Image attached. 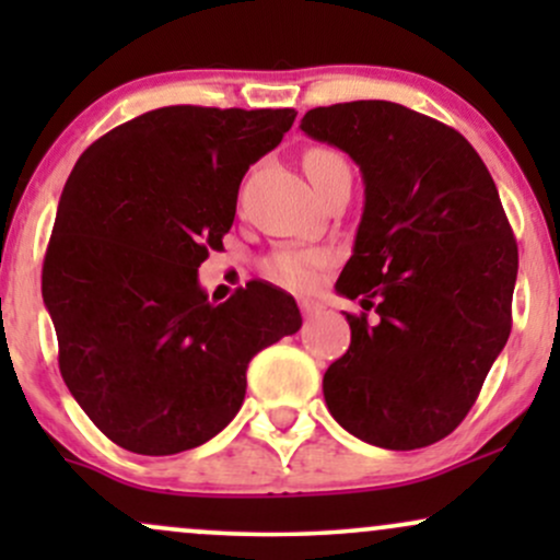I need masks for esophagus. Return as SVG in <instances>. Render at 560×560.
I'll use <instances>...</instances> for the list:
<instances>
[{"instance_id":"obj_1","label":"esophagus","mask_w":560,"mask_h":560,"mask_svg":"<svg viewBox=\"0 0 560 560\" xmlns=\"http://www.w3.org/2000/svg\"><path fill=\"white\" fill-rule=\"evenodd\" d=\"M300 311H302V316H305V318H316L318 313L324 311V305H320V302H316V300L302 298V300H300Z\"/></svg>"}]
</instances>
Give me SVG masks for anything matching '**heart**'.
Here are the masks:
<instances>
[{"instance_id":"obj_1","label":"heart","mask_w":560,"mask_h":560,"mask_svg":"<svg viewBox=\"0 0 560 560\" xmlns=\"http://www.w3.org/2000/svg\"><path fill=\"white\" fill-rule=\"evenodd\" d=\"M339 168H347V163L334 150L316 147L305 152V173L316 189ZM326 262H329V255L324 249H279L266 260V273L279 284L302 289L316 279Z\"/></svg>"}]
</instances>
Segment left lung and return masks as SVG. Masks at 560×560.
<instances>
[{"instance_id":"8db88e82","label":"left lung","mask_w":560,"mask_h":560,"mask_svg":"<svg viewBox=\"0 0 560 560\" xmlns=\"http://www.w3.org/2000/svg\"><path fill=\"white\" fill-rule=\"evenodd\" d=\"M355 160L365 202L337 281L365 313L324 374L329 413L369 445L427 447L477 402L511 334L518 273L498 186L455 128L384 100L307 110L300 124Z\"/></svg>"}]
</instances>
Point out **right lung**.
Segmentation results:
<instances>
[{"instance_id": "obj_1", "label": "right lung", "mask_w": 560, "mask_h": 560, "mask_svg": "<svg viewBox=\"0 0 560 560\" xmlns=\"http://www.w3.org/2000/svg\"><path fill=\"white\" fill-rule=\"evenodd\" d=\"M294 115L160 107L96 139L68 176L42 294L70 395L115 445L173 455L213 440L240 413L253 355L302 326L281 289L253 281L213 305L197 279L244 173Z\"/></svg>"}]
</instances>
